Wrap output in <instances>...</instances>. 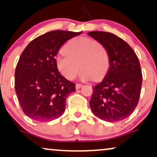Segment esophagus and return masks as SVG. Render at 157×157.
Wrapping results in <instances>:
<instances>
[{
  "label": "esophagus",
  "mask_w": 157,
  "mask_h": 157,
  "mask_svg": "<svg viewBox=\"0 0 157 157\" xmlns=\"http://www.w3.org/2000/svg\"><path fill=\"white\" fill-rule=\"evenodd\" d=\"M82 86H83V85L77 83V84H76V86H75V88H76V89L77 90V89H80V88H82Z\"/></svg>",
  "instance_id": "1"
}]
</instances>
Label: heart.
I'll use <instances>...</instances> for the list:
<instances>
[{"label": "heart", "mask_w": 157, "mask_h": 157, "mask_svg": "<svg viewBox=\"0 0 157 157\" xmlns=\"http://www.w3.org/2000/svg\"><path fill=\"white\" fill-rule=\"evenodd\" d=\"M63 53L56 56V64L58 71L66 79L75 78L80 68V77L86 80L92 78L101 80L109 70L110 58L103 44L88 37H76L64 45Z\"/></svg>", "instance_id": "b5f03b06"}]
</instances>
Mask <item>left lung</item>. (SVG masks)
<instances>
[{
	"instance_id": "8db88e82",
	"label": "left lung",
	"mask_w": 157,
	"mask_h": 157,
	"mask_svg": "<svg viewBox=\"0 0 157 157\" xmlns=\"http://www.w3.org/2000/svg\"><path fill=\"white\" fill-rule=\"evenodd\" d=\"M106 47L109 54V70L103 80L93 87L90 100L92 112L107 122L129 117L138 104L143 75L137 55L125 41L113 33H88Z\"/></svg>"
}]
</instances>
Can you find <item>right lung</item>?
<instances>
[{"label":"right lung","mask_w":157,"mask_h":157,"mask_svg":"<svg viewBox=\"0 0 157 157\" xmlns=\"http://www.w3.org/2000/svg\"><path fill=\"white\" fill-rule=\"evenodd\" d=\"M82 32L50 31L32 40L22 52L15 69L14 88L20 107L36 121H50L63 114L66 99L75 84L60 75L56 57L66 41Z\"/></svg>","instance_id":"obj_1"}]
</instances>
